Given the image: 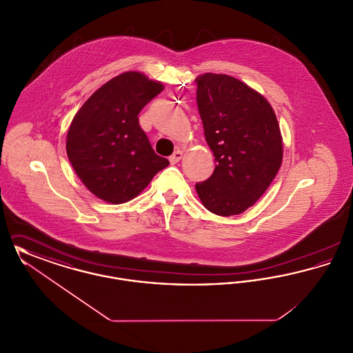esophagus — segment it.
<instances>
[{
  "label": "esophagus",
  "instance_id": "34e87169",
  "mask_svg": "<svg viewBox=\"0 0 353 353\" xmlns=\"http://www.w3.org/2000/svg\"><path fill=\"white\" fill-rule=\"evenodd\" d=\"M183 159V152L177 151L173 152V154L172 156H169V161H170V164H177L180 160Z\"/></svg>",
  "mask_w": 353,
  "mask_h": 353
}]
</instances>
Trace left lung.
Returning a JSON list of instances; mask_svg holds the SVG:
<instances>
[{
	"mask_svg": "<svg viewBox=\"0 0 353 353\" xmlns=\"http://www.w3.org/2000/svg\"><path fill=\"white\" fill-rule=\"evenodd\" d=\"M197 105L213 174L196 184L203 206L222 217L241 214L266 192L282 164L283 143L269 101L225 74L197 77Z\"/></svg>",
	"mask_w": 353,
	"mask_h": 353,
	"instance_id": "left-lung-1",
	"label": "left lung"
}]
</instances>
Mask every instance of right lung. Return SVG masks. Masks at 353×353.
<instances>
[{
	"label": "right lung",
	"instance_id": "obj_1",
	"mask_svg": "<svg viewBox=\"0 0 353 353\" xmlns=\"http://www.w3.org/2000/svg\"><path fill=\"white\" fill-rule=\"evenodd\" d=\"M163 90L144 74L127 71L103 84L72 119L68 160L85 188L103 201L132 200L168 167V160L153 151L137 118Z\"/></svg>",
	"mask_w": 353,
	"mask_h": 353
}]
</instances>
